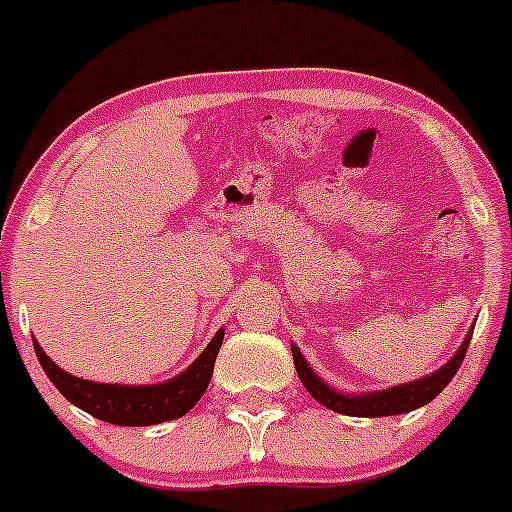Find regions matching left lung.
I'll use <instances>...</instances> for the list:
<instances>
[{
    "instance_id": "1",
    "label": "left lung",
    "mask_w": 512,
    "mask_h": 512,
    "mask_svg": "<svg viewBox=\"0 0 512 512\" xmlns=\"http://www.w3.org/2000/svg\"><path fill=\"white\" fill-rule=\"evenodd\" d=\"M471 337L473 332H468L466 342L461 344V349L448 359V364H443L441 369L433 371V374L423 376V379L409 381V384L391 386V389H384V391H371V394H342V391L332 389V386L324 384V381L314 374L312 366L304 361L302 352H299L294 344H292V356H294V369H297L299 381H302L304 389H307L319 404L344 416L379 418V416L409 414V411L418 409V406H426L428 401L436 399V396L446 389L448 381L456 376V371L461 369L463 359H466V352H468V344H471Z\"/></svg>"
}]
</instances>
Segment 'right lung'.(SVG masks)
Segmentation results:
<instances>
[{"instance_id":"add662e5","label":"right lung","mask_w":512,"mask_h":512,"mask_svg":"<svg viewBox=\"0 0 512 512\" xmlns=\"http://www.w3.org/2000/svg\"><path fill=\"white\" fill-rule=\"evenodd\" d=\"M225 332L220 329L205 352L170 381L151 386H123V384H96V381L79 379L56 366L39 342L34 339V352L39 356L41 369L46 371L51 384L61 391V396L79 406L86 414L116 426H153V423L173 421L188 414L213 379L215 359L223 347Z\"/></svg>"}]
</instances>
